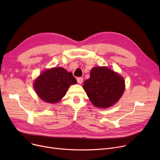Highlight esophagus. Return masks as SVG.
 Listing matches in <instances>:
<instances>
[{
	"label": "esophagus",
	"mask_w": 160,
	"mask_h": 160,
	"mask_svg": "<svg viewBox=\"0 0 160 160\" xmlns=\"http://www.w3.org/2000/svg\"><path fill=\"white\" fill-rule=\"evenodd\" d=\"M77 82L79 83H82L83 82V78L82 77H78L77 78Z\"/></svg>",
	"instance_id": "esophagus-1"
}]
</instances>
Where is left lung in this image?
<instances>
[{
	"label": "left lung",
	"mask_w": 160,
	"mask_h": 160,
	"mask_svg": "<svg viewBox=\"0 0 160 160\" xmlns=\"http://www.w3.org/2000/svg\"><path fill=\"white\" fill-rule=\"evenodd\" d=\"M83 89L95 106L107 108L118 101L124 91V80L106 67H96L90 78L83 82Z\"/></svg>",
	"instance_id": "1"
}]
</instances>
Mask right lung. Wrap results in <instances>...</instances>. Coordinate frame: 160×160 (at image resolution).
Segmentation results:
<instances>
[{
    "label": "right lung",
    "instance_id": "1",
    "mask_svg": "<svg viewBox=\"0 0 160 160\" xmlns=\"http://www.w3.org/2000/svg\"><path fill=\"white\" fill-rule=\"evenodd\" d=\"M76 83L77 80L71 72L62 67H54L40 74L33 86L42 100L50 103H57L65 95L69 86Z\"/></svg>",
    "mask_w": 160,
    "mask_h": 160
}]
</instances>
